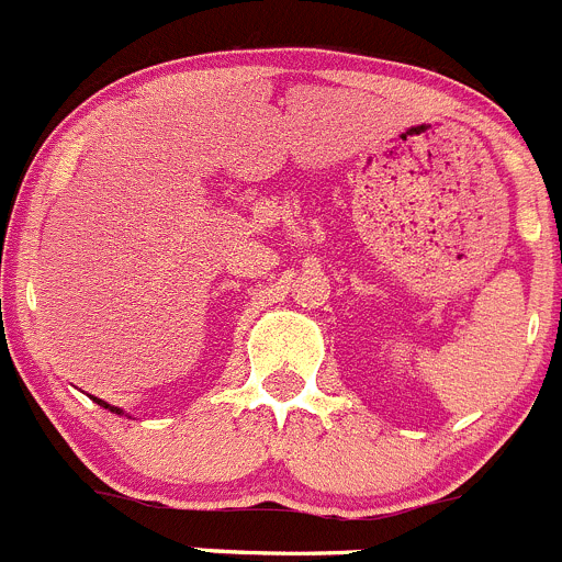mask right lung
I'll return each instance as SVG.
<instances>
[{"label": "right lung", "mask_w": 562, "mask_h": 562, "mask_svg": "<svg viewBox=\"0 0 562 562\" xmlns=\"http://www.w3.org/2000/svg\"><path fill=\"white\" fill-rule=\"evenodd\" d=\"M97 405L108 407V411H110V413H122V411H119V407H110V405H108V402H102V400H97Z\"/></svg>", "instance_id": "obj_1"}]
</instances>
